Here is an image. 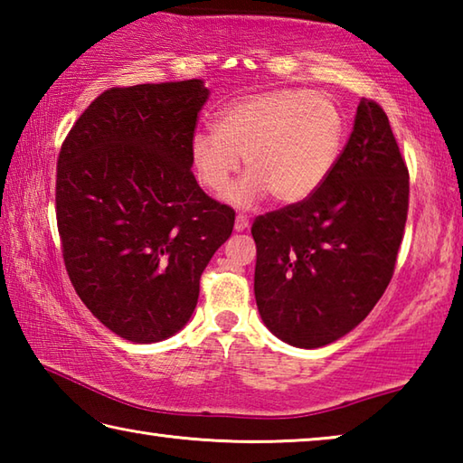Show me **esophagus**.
Wrapping results in <instances>:
<instances>
[{
	"label": "esophagus",
	"instance_id": "1",
	"mask_svg": "<svg viewBox=\"0 0 463 463\" xmlns=\"http://www.w3.org/2000/svg\"><path fill=\"white\" fill-rule=\"evenodd\" d=\"M249 229V216L247 214H237V218H234V231H245Z\"/></svg>",
	"mask_w": 463,
	"mask_h": 463
}]
</instances>
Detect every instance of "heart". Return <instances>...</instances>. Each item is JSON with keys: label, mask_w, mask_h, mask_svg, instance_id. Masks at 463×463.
I'll return each mask as SVG.
<instances>
[{"label": "heart", "mask_w": 463, "mask_h": 463, "mask_svg": "<svg viewBox=\"0 0 463 463\" xmlns=\"http://www.w3.org/2000/svg\"><path fill=\"white\" fill-rule=\"evenodd\" d=\"M343 140L345 118L331 98L271 90L224 106L214 130L194 135L192 161L202 185L221 195L245 156L247 174L229 192L237 206H250L268 194L279 203H298L326 182Z\"/></svg>", "instance_id": "b5f03b06"}]
</instances>
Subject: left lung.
I'll return each mask as SVG.
<instances>
[{"label": "left lung", "mask_w": 463, "mask_h": 463, "mask_svg": "<svg viewBox=\"0 0 463 463\" xmlns=\"http://www.w3.org/2000/svg\"><path fill=\"white\" fill-rule=\"evenodd\" d=\"M409 214V167L388 116L362 98L326 182L250 226L255 300L281 341L317 349L370 315L392 279Z\"/></svg>", "instance_id": "8db88e82"}]
</instances>
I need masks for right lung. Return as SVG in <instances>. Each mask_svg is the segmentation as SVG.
I'll return each mask as SVG.
<instances>
[{
  "label": "right lung",
  "instance_id": "add662e5",
  "mask_svg": "<svg viewBox=\"0 0 463 463\" xmlns=\"http://www.w3.org/2000/svg\"><path fill=\"white\" fill-rule=\"evenodd\" d=\"M208 93L202 80L109 88L61 145L54 210L69 279L132 343L163 341L190 320L202 271L232 232L234 210L192 171Z\"/></svg>",
  "mask_w": 463,
  "mask_h": 463
}]
</instances>
